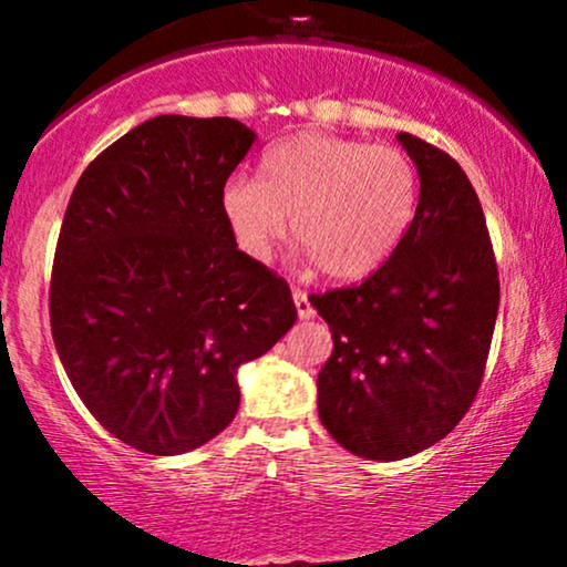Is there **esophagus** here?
Here are the masks:
<instances>
[{
  "label": "esophagus",
  "instance_id": "1",
  "mask_svg": "<svg viewBox=\"0 0 567 567\" xmlns=\"http://www.w3.org/2000/svg\"><path fill=\"white\" fill-rule=\"evenodd\" d=\"M292 301H296L298 317H301V320H309V317H315V306H311L309 296H306V290H292Z\"/></svg>",
  "mask_w": 567,
  "mask_h": 567
}]
</instances>
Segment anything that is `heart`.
I'll return each instance as SVG.
<instances>
[{"instance_id":"heart-1","label":"heart","mask_w":567,"mask_h":567,"mask_svg":"<svg viewBox=\"0 0 567 567\" xmlns=\"http://www.w3.org/2000/svg\"><path fill=\"white\" fill-rule=\"evenodd\" d=\"M419 205V171L396 146L298 133L231 175L220 213L245 256L266 261L288 231L330 279L365 277L392 256Z\"/></svg>"}]
</instances>
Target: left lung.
<instances>
[{
  "label": "left lung",
  "mask_w": 567,
  "mask_h": 567,
  "mask_svg": "<svg viewBox=\"0 0 567 567\" xmlns=\"http://www.w3.org/2000/svg\"><path fill=\"white\" fill-rule=\"evenodd\" d=\"M421 197L392 256L360 285L309 298L333 354L317 375L320 421L347 451L396 461L453 432L485 375L498 266L477 192L451 154L396 135Z\"/></svg>",
  "instance_id": "left-lung-1"
}]
</instances>
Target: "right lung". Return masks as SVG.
I'll use <instances>...</instances> for the list:
<instances>
[{
    "instance_id": "right-lung-1",
    "label": "right lung",
    "mask_w": 567,
    "mask_h": 567,
    "mask_svg": "<svg viewBox=\"0 0 567 567\" xmlns=\"http://www.w3.org/2000/svg\"><path fill=\"white\" fill-rule=\"evenodd\" d=\"M252 138L231 116H154L71 192L50 277L53 341L84 408L141 453L178 455L224 432L237 368L298 317L288 282L237 250L220 213Z\"/></svg>"
}]
</instances>
